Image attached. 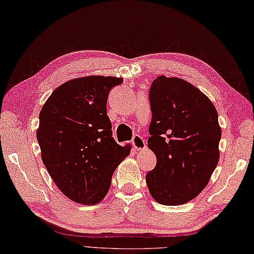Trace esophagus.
I'll use <instances>...</instances> for the list:
<instances>
[{
  "label": "esophagus",
  "instance_id": "obj_1",
  "mask_svg": "<svg viewBox=\"0 0 254 254\" xmlns=\"http://www.w3.org/2000/svg\"><path fill=\"white\" fill-rule=\"evenodd\" d=\"M131 144L135 151H143L146 146L143 137H141L139 134L133 135V138L131 140Z\"/></svg>",
  "mask_w": 254,
  "mask_h": 254
}]
</instances>
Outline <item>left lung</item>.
<instances>
[{
	"instance_id": "8db88e82",
	"label": "left lung",
	"mask_w": 254,
	"mask_h": 254,
	"mask_svg": "<svg viewBox=\"0 0 254 254\" xmlns=\"http://www.w3.org/2000/svg\"><path fill=\"white\" fill-rule=\"evenodd\" d=\"M148 96L147 146L157 163L145 177L147 188L162 205H182L206 188L218 165V112L198 88L178 77H156Z\"/></svg>"
}]
</instances>
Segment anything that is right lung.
<instances>
[{"mask_svg":"<svg viewBox=\"0 0 254 254\" xmlns=\"http://www.w3.org/2000/svg\"><path fill=\"white\" fill-rule=\"evenodd\" d=\"M123 78L87 76L56 88L40 113L36 137L42 160L63 193L95 205L107 195L113 172L130 153L112 137L109 92Z\"/></svg>","mask_w":254,"mask_h":254,"instance_id":"add662e5","label":"right lung"}]
</instances>
